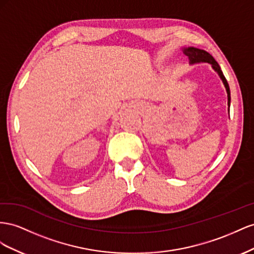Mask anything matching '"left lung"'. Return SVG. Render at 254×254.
Returning a JSON list of instances; mask_svg holds the SVG:
<instances>
[{
  "label": "left lung",
  "instance_id": "8db88e82",
  "mask_svg": "<svg viewBox=\"0 0 254 254\" xmlns=\"http://www.w3.org/2000/svg\"><path fill=\"white\" fill-rule=\"evenodd\" d=\"M183 52L188 56V59H190V64H194V63H200V62H204V63H209L212 64L213 68L218 72L219 76L221 77L222 82L224 84V86H226V89H227V92H228V104L230 106V102H231V97H230V87H229V84L227 82L226 77H224L222 71L219 67V64H217V62L214 60V57L207 53L206 51L204 50H200V49H195V48H187V49H184Z\"/></svg>",
  "mask_w": 254,
  "mask_h": 254
}]
</instances>
